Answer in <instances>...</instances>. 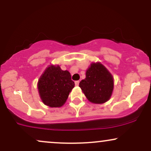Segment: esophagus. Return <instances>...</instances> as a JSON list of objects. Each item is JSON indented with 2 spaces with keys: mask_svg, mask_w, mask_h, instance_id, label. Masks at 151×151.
I'll use <instances>...</instances> for the list:
<instances>
[{
  "mask_svg": "<svg viewBox=\"0 0 151 151\" xmlns=\"http://www.w3.org/2000/svg\"><path fill=\"white\" fill-rule=\"evenodd\" d=\"M74 83H75L76 86H78V85H79V81H75V82H74Z\"/></svg>",
  "mask_w": 151,
  "mask_h": 151,
  "instance_id": "34e87169",
  "label": "esophagus"
}]
</instances>
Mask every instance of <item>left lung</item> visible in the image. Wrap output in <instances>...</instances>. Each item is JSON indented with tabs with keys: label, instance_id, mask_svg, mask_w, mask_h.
Here are the masks:
<instances>
[{
	"label": "left lung",
	"instance_id": "left-lung-1",
	"mask_svg": "<svg viewBox=\"0 0 151 151\" xmlns=\"http://www.w3.org/2000/svg\"><path fill=\"white\" fill-rule=\"evenodd\" d=\"M79 87L89 101L93 104H103L111 96L114 79L101 63H92L86 70V78L79 83Z\"/></svg>",
	"mask_w": 151,
	"mask_h": 151
}]
</instances>
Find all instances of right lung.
<instances>
[{
    "instance_id": "obj_1",
    "label": "right lung",
    "mask_w": 151,
    "mask_h": 151,
    "mask_svg": "<svg viewBox=\"0 0 151 151\" xmlns=\"http://www.w3.org/2000/svg\"><path fill=\"white\" fill-rule=\"evenodd\" d=\"M38 91L45 104L50 107H60L67 101L69 93L74 87L68 71L59 66L48 67L38 81Z\"/></svg>"
}]
</instances>
